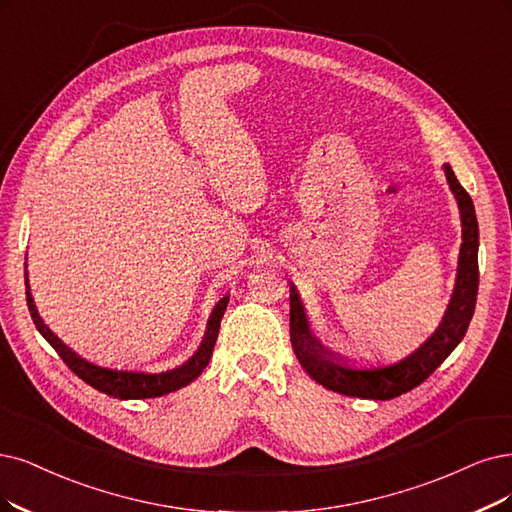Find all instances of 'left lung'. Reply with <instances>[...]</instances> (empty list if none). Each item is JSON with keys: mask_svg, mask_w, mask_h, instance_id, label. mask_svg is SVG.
I'll list each match as a JSON object with an SVG mask.
<instances>
[{"mask_svg": "<svg viewBox=\"0 0 512 512\" xmlns=\"http://www.w3.org/2000/svg\"><path fill=\"white\" fill-rule=\"evenodd\" d=\"M445 175L451 192L458 198L464 242L460 249L456 291H453L441 327L420 350H415L401 363L388 367L352 365L344 361V358L327 352L312 337L306 323L304 306H301L299 295L291 285V344L299 365L306 369L314 382L346 396L388 401L420 386L464 339L472 314H475L479 291V223L475 215V204H472L468 192L453 175L449 164H445Z\"/></svg>", "mask_w": 512, "mask_h": 512, "instance_id": "left-lung-1", "label": "left lung"}]
</instances>
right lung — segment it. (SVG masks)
Masks as SVG:
<instances>
[{"label": "right lung", "instance_id": "add662e5", "mask_svg": "<svg viewBox=\"0 0 512 512\" xmlns=\"http://www.w3.org/2000/svg\"><path fill=\"white\" fill-rule=\"evenodd\" d=\"M27 282V280H25ZM227 301L230 297H223L219 304L215 306L211 320H208V327L204 333L202 344L198 348V352L189 358V361L173 371H166V373H145V371H120V369H109V367H99L86 358H82L80 354H75L71 348H67L59 337H56L46 325L44 320L40 318L35 310V304L31 299L29 293V282H27V306L31 312L33 323L40 331L46 342L59 352V356L63 358V363L84 380L88 386L97 388L103 394L113 396V399H154V396H162L168 392H175L183 386H187L189 382H194L196 377L204 371V367L211 361V354L217 342V335H219V325H221V318L223 312L227 308Z\"/></svg>", "mask_w": 512, "mask_h": 512}]
</instances>
